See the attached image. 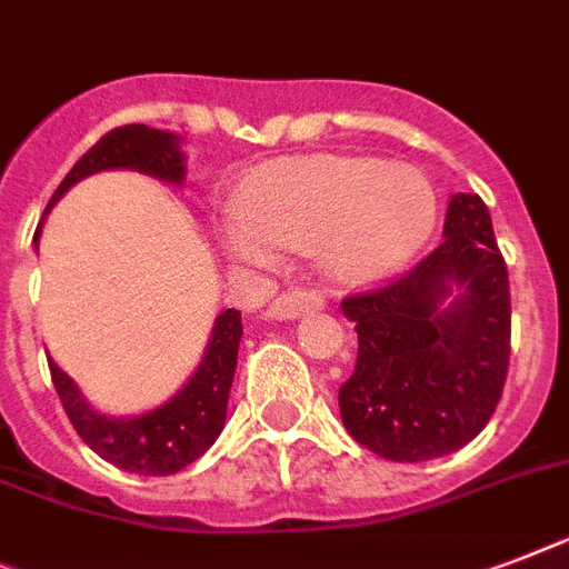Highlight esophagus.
<instances>
[{"label":"esophagus","instance_id":"obj_1","mask_svg":"<svg viewBox=\"0 0 569 569\" xmlns=\"http://www.w3.org/2000/svg\"><path fill=\"white\" fill-rule=\"evenodd\" d=\"M321 303H325L321 295L312 292V289H292V292H283L280 298L271 300L269 316L286 321V318L303 316V312H309V309H318Z\"/></svg>","mask_w":569,"mask_h":569}]
</instances>
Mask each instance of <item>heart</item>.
<instances>
[{
    "instance_id": "obj_1",
    "label": "heart",
    "mask_w": 569,
    "mask_h": 569,
    "mask_svg": "<svg viewBox=\"0 0 569 569\" xmlns=\"http://www.w3.org/2000/svg\"><path fill=\"white\" fill-rule=\"evenodd\" d=\"M438 192L415 166L377 157H292L262 166L244 216L224 221L228 251L269 266L277 244L318 242L327 269L350 283L400 271L429 242Z\"/></svg>"
}]
</instances>
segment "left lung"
Listing matches in <instances>:
<instances>
[{
	"mask_svg": "<svg viewBox=\"0 0 569 569\" xmlns=\"http://www.w3.org/2000/svg\"><path fill=\"white\" fill-rule=\"evenodd\" d=\"M445 237L403 277L341 300L359 332L341 423L389 461L438 459L473 441L509 373V269L482 198H450Z\"/></svg>",
	"mask_w": 569,
	"mask_h": 569,
	"instance_id": "8db88e82",
	"label": "left lung"
}]
</instances>
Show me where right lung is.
<instances>
[{"label": "right lung", "mask_w": 569, "mask_h": 569, "mask_svg": "<svg viewBox=\"0 0 569 569\" xmlns=\"http://www.w3.org/2000/svg\"><path fill=\"white\" fill-rule=\"evenodd\" d=\"M180 140L169 131H157L149 124H122L101 137L69 174L54 189L49 207L87 174L104 172V169H137V172L154 174L169 183L183 180V154ZM46 207V212H49ZM43 228V221H40ZM37 228L34 239L40 237ZM239 339H242V312L224 309L212 325L210 345L198 371L169 403L157 406L151 412L137 418H108L92 412L78 386L49 359L54 391L67 409L72 427L92 452L101 459L142 477H172L178 470L204 456L224 429L228 418V397L237 371Z\"/></svg>", "instance_id": "right-lung-1"}]
</instances>
